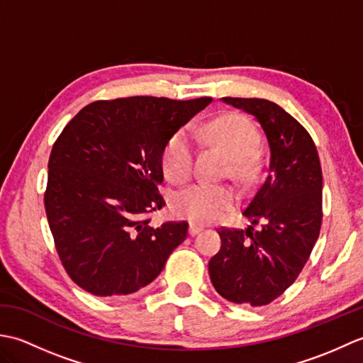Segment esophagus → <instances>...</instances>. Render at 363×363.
<instances>
[{"mask_svg": "<svg viewBox=\"0 0 363 363\" xmlns=\"http://www.w3.org/2000/svg\"><path fill=\"white\" fill-rule=\"evenodd\" d=\"M204 228L201 226V225H196V223H190V226H189V234L190 235H196V234H199L201 233Z\"/></svg>", "mask_w": 363, "mask_h": 363, "instance_id": "esophagus-1", "label": "esophagus"}]
</instances>
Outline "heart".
Returning <instances> with one entry per match:
<instances>
[{"mask_svg": "<svg viewBox=\"0 0 363 363\" xmlns=\"http://www.w3.org/2000/svg\"><path fill=\"white\" fill-rule=\"evenodd\" d=\"M220 146L233 162V173L243 176L250 162L259 150L260 134L256 125L238 113H229L194 130ZM194 168V146L186 133H177L169 138L162 154V169L173 182L187 181ZM235 204L234 190L217 184H195L173 198V209L177 215L196 223H213L233 211Z\"/></svg>", "mask_w": 363, "mask_h": 363, "instance_id": "obj_1", "label": "heart"}]
</instances>
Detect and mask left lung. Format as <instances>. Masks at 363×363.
I'll return each mask as SVG.
<instances>
[{
  "label": "left lung",
  "mask_w": 363,
  "mask_h": 363,
  "mask_svg": "<svg viewBox=\"0 0 363 363\" xmlns=\"http://www.w3.org/2000/svg\"><path fill=\"white\" fill-rule=\"evenodd\" d=\"M245 111L265 133V181L243 215L251 226L220 229L221 248L209 260L215 290L235 304L265 306L295 282L320 235L323 174L309 133L268 99L221 98ZM260 222L262 229L254 231Z\"/></svg>",
  "instance_id": "1"
}]
</instances>
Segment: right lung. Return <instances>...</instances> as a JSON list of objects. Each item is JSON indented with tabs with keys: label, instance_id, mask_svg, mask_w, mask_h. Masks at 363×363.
Here are the masks:
<instances>
[{
	"label": "right lung",
	"instance_id": "right-lung-1",
	"mask_svg": "<svg viewBox=\"0 0 363 363\" xmlns=\"http://www.w3.org/2000/svg\"><path fill=\"white\" fill-rule=\"evenodd\" d=\"M212 98L130 96L84 107L64 128L48 162L45 211L68 276L96 296L129 295L160 274L189 225L151 228L165 206L162 154Z\"/></svg>",
	"mask_w": 363,
	"mask_h": 363
}]
</instances>
